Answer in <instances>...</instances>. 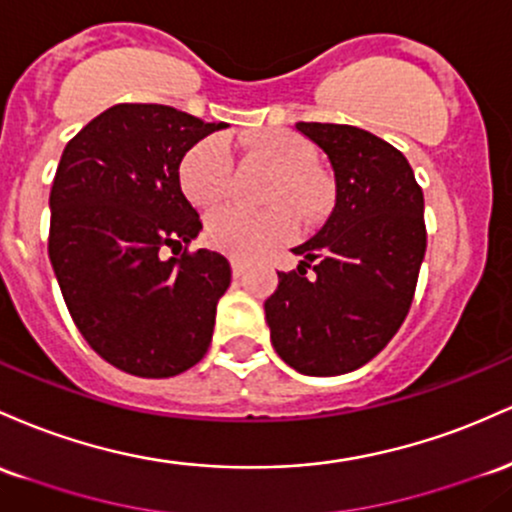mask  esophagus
<instances>
[{"label": "esophagus", "mask_w": 512, "mask_h": 512, "mask_svg": "<svg viewBox=\"0 0 512 512\" xmlns=\"http://www.w3.org/2000/svg\"><path fill=\"white\" fill-rule=\"evenodd\" d=\"M232 273H234V278H239V275L244 273V263L237 261V258H232Z\"/></svg>", "instance_id": "obj_1"}]
</instances>
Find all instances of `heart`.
<instances>
[{
  "instance_id": "heart-1",
  "label": "heart",
  "mask_w": 512,
  "mask_h": 512,
  "mask_svg": "<svg viewBox=\"0 0 512 512\" xmlns=\"http://www.w3.org/2000/svg\"><path fill=\"white\" fill-rule=\"evenodd\" d=\"M251 159L261 162L273 179L266 188L271 210H217L208 217L205 239L212 249L234 258H251L295 237L297 220L312 225L331 203L326 181L314 169V147L292 130H263L244 140ZM181 191L195 208L210 210L227 198L232 183V149L227 137L208 135L183 154L179 166Z\"/></svg>"
}]
</instances>
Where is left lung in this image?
<instances>
[{"label":"left lung","mask_w":512,"mask_h":512,"mask_svg":"<svg viewBox=\"0 0 512 512\" xmlns=\"http://www.w3.org/2000/svg\"><path fill=\"white\" fill-rule=\"evenodd\" d=\"M324 149L336 205L278 273L266 321L275 353L302 375H346L370 363L404 324L426 256L423 191L399 149L372 132L297 123ZM312 267L314 276H307Z\"/></svg>","instance_id":"8db88e82"}]
</instances>
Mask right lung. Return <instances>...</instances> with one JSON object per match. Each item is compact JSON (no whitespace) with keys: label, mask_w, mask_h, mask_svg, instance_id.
Here are the masks:
<instances>
[{"label":"right lung","mask_w":512,"mask_h":512,"mask_svg":"<svg viewBox=\"0 0 512 512\" xmlns=\"http://www.w3.org/2000/svg\"><path fill=\"white\" fill-rule=\"evenodd\" d=\"M222 128L162 103H118L62 152L50 191V263L79 333L128 375H181L210 348L232 268L217 251H186L203 225L179 166Z\"/></svg>","instance_id":"obj_1"}]
</instances>
